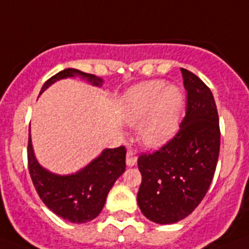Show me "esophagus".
I'll return each instance as SVG.
<instances>
[{
    "label": "esophagus",
    "instance_id": "esophagus-1",
    "mask_svg": "<svg viewBox=\"0 0 249 249\" xmlns=\"http://www.w3.org/2000/svg\"><path fill=\"white\" fill-rule=\"evenodd\" d=\"M126 163H127V165H128V166L136 165V163H137L136 151H133V150H128V151H127Z\"/></svg>",
    "mask_w": 249,
    "mask_h": 249
}]
</instances>
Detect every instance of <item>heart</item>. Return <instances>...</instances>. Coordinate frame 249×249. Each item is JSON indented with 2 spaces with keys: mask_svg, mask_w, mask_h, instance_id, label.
Wrapping results in <instances>:
<instances>
[{
  "mask_svg": "<svg viewBox=\"0 0 249 249\" xmlns=\"http://www.w3.org/2000/svg\"><path fill=\"white\" fill-rule=\"evenodd\" d=\"M183 96L176 85L151 80L129 89L124 98V120L140 124L139 136L147 146H158L169 139L179 122Z\"/></svg>",
  "mask_w": 249,
  "mask_h": 249,
  "instance_id": "1",
  "label": "heart"
}]
</instances>
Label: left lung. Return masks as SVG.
<instances>
[{
  "mask_svg": "<svg viewBox=\"0 0 249 249\" xmlns=\"http://www.w3.org/2000/svg\"><path fill=\"white\" fill-rule=\"evenodd\" d=\"M187 91L186 117L173 139L137 165L142 182L140 210L149 220L173 224L200 205L211 184L220 151L219 116L213 92L195 73L180 69Z\"/></svg>",
  "mask_w": 249,
  "mask_h": 249,
  "instance_id": "1",
  "label": "left lung"
}]
</instances>
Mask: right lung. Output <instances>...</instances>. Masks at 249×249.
I'll return each mask as SVG.
<instances>
[{"label": "right lung", "instance_id": "add662e5", "mask_svg": "<svg viewBox=\"0 0 249 249\" xmlns=\"http://www.w3.org/2000/svg\"><path fill=\"white\" fill-rule=\"evenodd\" d=\"M75 76H80L95 86L103 84V80L95 75L76 69H66L47 80L40 94L55 81ZM28 165L33 184L49 210L71 223H88L99 215L110 188L126 170V149L120 146L103 150L99 157L79 172L59 176L51 173L38 163L29 135Z\"/></svg>", "mask_w": 249, "mask_h": 249}]
</instances>
